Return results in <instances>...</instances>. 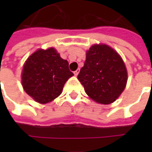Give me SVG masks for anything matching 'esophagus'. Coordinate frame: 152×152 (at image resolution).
Returning a JSON list of instances; mask_svg holds the SVG:
<instances>
[{"label": "esophagus", "instance_id": "obj_1", "mask_svg": "<svg viewBox=\"0 0 152 152\" xmlns=\"http://www.w3.org/2000/svg\"><path fill=\"white\" fill-rule=\"evenodd\" d=\"M79 72H80V69H76V71L74 72V75H75V76H77V75L79 74Z\"/></svg>", "mask_w": 152, "mask_h": 152}]
</instances>
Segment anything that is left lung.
<instances>
[{
	"mask_svg": "<svg viewBox=\"0 0 152 152\" xmlns=\"http://www.w3.org/2000/svg\"><path fill=\"white\" fill-rule=\"evenodd\" d=\"M77 78L87 95L101 104H110L125 90L127 69L121 56L105 44H95L86 53Z\"/></svg>",
	"mask_w": 152,
	"mask_h": 152,
	"instance_id": "8db88e82",
	"label": "left lung"
}]
</instances>
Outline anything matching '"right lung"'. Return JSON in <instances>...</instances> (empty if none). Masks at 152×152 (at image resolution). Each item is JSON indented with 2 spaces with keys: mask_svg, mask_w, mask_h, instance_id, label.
<instances>
[{
  "mask_svg": "<svg viewBox=\"0 0 152 152\" xmlns=\"http://www.w3.org/2000/svg\"><path fill=\"white\" fill-rule=\"evenodd\" d=\"M73 75L69 62L62 59L54 48L39 49L25 62L22 85L34 101L45 104L61 94L64 83Z\"/></svg>",
  "mask_w": 152,
  "mask_h": 152,
  "instance_id": "right-lung-1",
  "label": "right lung"
}]
</instances>
